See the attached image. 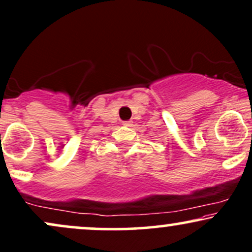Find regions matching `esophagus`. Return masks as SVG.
Masks as SVG:
<instances>
[{
	"label": "esophagus",
	"instance_id": "1",
	"mask_svg": "<svg viewBox=\"0 0 252 252\" xmlns=\"http://www.w3.org/2000/svg\"><path fill=\"white\" fill-rule=\"evenodd\" d=\"M123 124H124V126H132V124H131V122H130V121H126V122H123Z\"/></svg>",
	"mask_w": 252,
	"mask_h": 252
}]
</instances>
